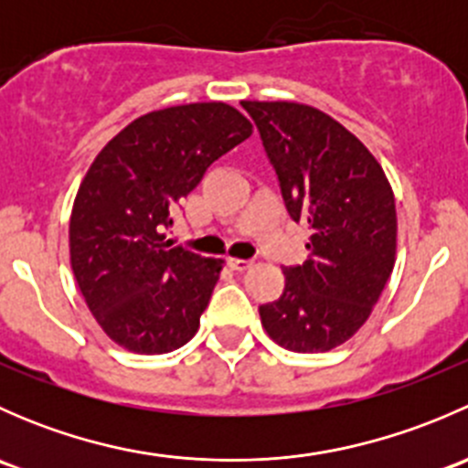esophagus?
Masks as SVG:
<instances>
[{
  "label": "esophagus",
  "mask_w": 468,
  "mask_h": 468,
  "mask_svg": "<svg viewBox=\"0 0 468 468\" xmlns=\"http://www.w3.org/2000/svg\"><path fill=\"white\" fill-rule=\"evenodd\" d=\"M229 264L233 269H238V271H244V269L251 267L253 261H244V258H229Z\"/></svg>",
  "instance_id": "obj_1"
}]
</instances>
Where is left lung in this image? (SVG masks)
<instances>
[{
    "label": "left lung",
    "instance_id": "obj_1",
    "mask_svg": "<svg viewBox=\"0 0 468 468\" xmlns=\"http://www.w3.org/2000/svg\"><path fill=\"white\" fill-rule=\"evenodd\" d=\"M281 181L292 219H308L310 256L285 267L281 299L261 305L278 346L325 353L369 319L396 262V204L369 149L319 108L242 101Z\"/></svg>",
    "mask_w": 468,
    "mask_h": 468
}]
</instances>
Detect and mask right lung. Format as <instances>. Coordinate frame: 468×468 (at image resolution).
Returning <instances> with one entry per match:
<instances>
[{"instance_id": "right-lung-1", "label": "right lung", "mask_w": 468, "mask_h": 468, "mask_svg": "<svg viewBox=\"0 0 468 468\" xmlns=\"http://www.w3.org/2000/svg\"><path fill=\"white\" fill-rule=\"evenodd\" d=\"M251 133L224 101L160 108L90 165L69 217V262L92 317L126 351L169 353L199 330L224 261L174 247L163 230L206 169Z\"/></svg>"}]
</instances>
